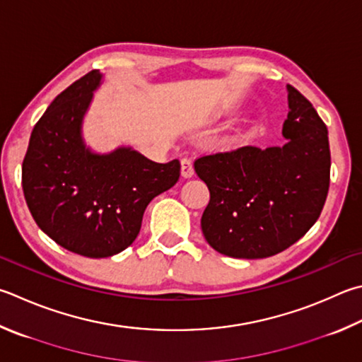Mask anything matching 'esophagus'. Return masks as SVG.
<instances>
[{
	"label": "esophagus",
	"mask_w": 362,
	"mask_h": 362,
	"mask_svg": "<svg viewBox=\"0 0 362 362\" xmlns=\"http://www.w3.org/2000/svg\"><path fill=\"white\" fill-rule=\"evenodd\" d=\"M182 175L183 177H193L194 174V169H193V161L189 158H182Z\"/></svg>",
	"instance_id": "1"
}]
</instances>
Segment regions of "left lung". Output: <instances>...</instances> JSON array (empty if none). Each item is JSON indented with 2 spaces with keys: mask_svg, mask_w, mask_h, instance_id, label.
I'll return each mask as SVG.
<instances>
[{
  "mask_svg": "<svg viewBox=\"0 0 362 362\" xmlns=\"http://www.w3.org/2000/svg\"><path fill=\"white\" fill-rule=\"evenodd\" d=\"M288 106L284 147L244 146L194 161L210 192L202 234L221 255L245 259L277 255L298 242L323 210L331 179L327 128L291 85Z\"/></svg>",
  "mask_w": 362,
  "mask_h": 362,
  "instance_id": "8db88e82",
  "label": "left lung"
}]
</instances>
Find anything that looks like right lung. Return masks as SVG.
Listing matches in <instances>:
<instances>
[{
	"mask_svg": "<svg viewBox=\"0 0 362 362\" xmlns=\"http://www.w3.org/2000/svg\"><path fill=\"white\" fill-rule=\"evenodd\" d=\"M90 71L58 95L33 128L22 164L26 206L58 245L87 258H107L133 244L155 196L173 188L180 163H155L136 150L96 155L81 124L100 85Z\"/></svg>",
	"mask_w": 362,
	"mask_h": 362,
	"instance_id": "add662e5",
	"label": "right lung"
}]
</instances>
